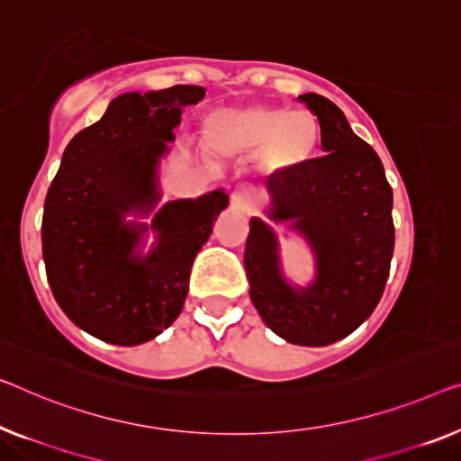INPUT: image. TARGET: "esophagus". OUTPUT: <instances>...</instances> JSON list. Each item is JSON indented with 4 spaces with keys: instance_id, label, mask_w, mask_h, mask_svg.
Returning a JSON list of instances; mask_svg holds the SVG:
<instances>
[{
    "instance_id": "1",
    "label": "esophagus",
    "mask_w": 461,
    "mask_h": 461,
    "mask_svg": "<svg viewBox=\"0 0 461 461\" xmlns=\"http://www.w3.org/2000/svg\"><path fill=\"white\" fill-rule=\"evenodd\" d=\"M252 207V194L246 186H238L231 192V209L238 212H246Z\"/></svg>"
}]
</instances>
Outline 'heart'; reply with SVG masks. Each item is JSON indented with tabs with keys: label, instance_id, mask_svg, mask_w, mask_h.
Returning <instances> with one entry per match:
<instances>
[{
	"label": "heart",
	"instance_id": "b5f03b06",
	"mask_svg": "<svg viewBox=\"0 0 461 461\" xmlns=\"http://www.w3.org/2000/svg\"><path fill=\"white\" fill-rule=\"evenodd\" d=\"M204 142L217 155L240 157L257 153L258 165L269 174H284L304 163L317 147L319 123L312 113L281 107L217 109L203 126Z\"/></svg>",
	"mask_w": 461,
	"mask_h": 461
}]
</instances>
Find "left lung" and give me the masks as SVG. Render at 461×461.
<instances>
[{
    "label": "left lung",
    "instance_id": "obj_1",
    "mask_svg": "<svg viewBox=\"0 0 461 461\" xmlns=\"http://www.w3.org/2000/svg\"><path fill=\"white\" fill-rule=\"evenodd\" d=\"M317 115L325 155L267 182V217L287 223L314 254V277L294 285L269 223L250 219L244 267L265 325L298 346H329L356 331L379 304L393 257V192L370 144L317 93L298 97Z\"/></svg>",
    "mask_w": 461,
    "mask_h": 461
}]
</instances>
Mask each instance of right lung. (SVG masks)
Listing matches in <instances>:
<instances>
[{"label":"right lung","mask_w":461,"mask_h":461,"mask_svg":"<svg viewBox=\"0 0 461 461\" xmlns=\"http://www.w3.org/2000/svg\"><path fill=\"white\" fill-rule=\"evenodd\" d=\"M204 88L123 93L74 136L45 198L43 258L61 311L82 331L115 346L157 338L182 312L194 257L230 198L223 190L161 201L159 165L182 109ZM156 242L143 252V236Z\"/></svg>","instance_id":"obj_1"}]
</instances>
